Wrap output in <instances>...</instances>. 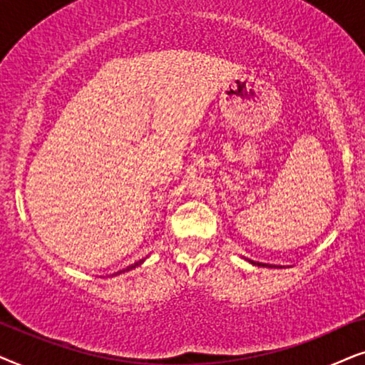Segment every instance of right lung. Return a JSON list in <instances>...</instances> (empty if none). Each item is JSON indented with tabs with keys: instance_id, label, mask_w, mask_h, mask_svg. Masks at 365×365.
<instances>
[{
	"instance_id": "obj_1",
	"label": "right lung",
	"mask_w": 365,
	"mask_h": 365,
	"mask_svg": "<svg viewBox=\"0 0 365 365\" xmlns=\"http://www.w3.org/2000/svg\"><path fill=\"white\" fill-rule=\"evenodd\" d=\"M135 265H138V264H135ZM135 265H132V267H130V269H133V267H135Z\"/></svg>"
}]
</instances>
